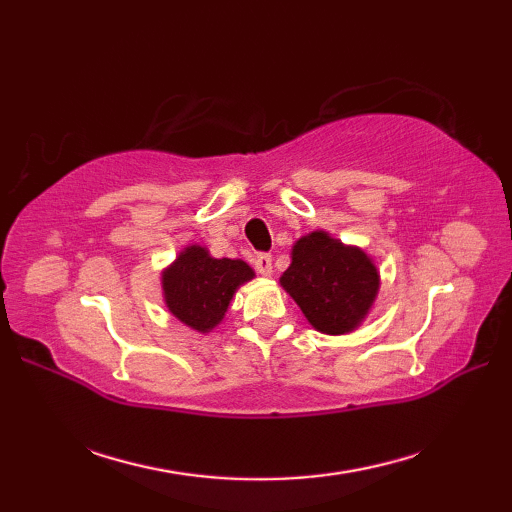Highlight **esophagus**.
Instances as JSON below:
<instances>
[{
	"label": "esophagus",
	"mask_w": 512,
	"mask_h": 512,
	"mask_svg": "<svg viewBox=\"0 0 512 512\" xmlns=\"http://www.w3.org/2000/svg\"><path fill=\"white\" fill-rule=\"evenodd\" d=\"M255 268H257V273L259 275H264V277H270L273 275V255H268V253H259L257 257H255Z\"/></svg>",
	"instance_id": "esophagus-1"
}]
</instances>
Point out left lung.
Masks as SVG:
<instances>
[{
  "label": "left lung",
  "instance_id": "1",
  "mask_svg": "<svg viewBox=\"0 0 512 512\" xmlns=\"http://www.w3.org/2000/svg\"><path fill=\"white\" fill-rule=\"evenodd\" d=\"M279 284L314 330L341 336L354 332L372 310L380 273L363 248L312 231L292 244L290 266Z\"/></svg>",
  "mask_w": 512,
  "mask_h": 512
}]
</instances>
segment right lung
Masks as SVG:
<instances>
[{
  "instance_id": "add662e5",
  "label": "right lung",
  "mask_w": 512,
  "mask_h": 512,
  "mask_svg": "<svg viewBox=\"0 0 512 512\" xmlns=\"http://www.w3.org/2000/svg\"><path fill=\"white\" fill-rule=\"evenodd\" d=\"M250 279L255 270L244 259H215L206 246L191 244L162 270V299L180 323L209 334L222 323L237 288Z\"/></svg>"
}]
</instances>
